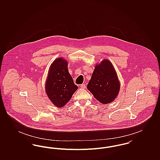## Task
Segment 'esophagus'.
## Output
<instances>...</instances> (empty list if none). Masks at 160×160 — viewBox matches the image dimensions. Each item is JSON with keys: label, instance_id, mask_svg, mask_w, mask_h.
Masks as SVG:
<instances>
[{"label": "esophagus", "instance_id": "1", "mask_svg": "<svg viewBox=\"0 0 160 160\" xmlns=\"http://www.w3.org/2000/svg\"><path fill=\"white\" fill-rule=\"evenodd\" d=\"M80 88H81L82 89H85V88H86V85H85L84 84H82L80 85Z\"/></svg>", "mask_w": 160, "mask_h": 160}]
</instances>
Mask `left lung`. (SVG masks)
<instances>
[{
  "instance_id": "1",
  "label": "left lung",
  "mask_w": 160,
  "mask_h": 160,
  "mask_svg": "<svg viewBox=\"0 0 160 160\" xmlns=\"http://www.w3.org/2000/svg\"><path fill=\"white\" fill-rule=\"evenodd\" d=\"M120 82L112 63L104 59L97 65L87 88L102 104H108L116 98L120 90Z\"/></svg>"
}]
</instances>
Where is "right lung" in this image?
Wrapping results in <instances>:
<instances>
[{
    "mask_svg": "<svg viewBox=\"0 0 160 160\" xmlns=\"http://www.w3.org/2000/svg\"><path fill=\"white\" fill-rule=\"evenodd\" d=\"M46 93L54 106L63 107L78 89L69 73L68 62L59 58L51 65L46 80Z\"/></svg>",
    "mask_w": 160,
    "mask_h": 160,
    "instance_id": "add662e5",
    "label": "right lung"
}]
</instances>
